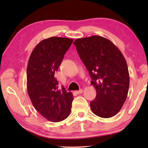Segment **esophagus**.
Listing matches in <instances>:
<instances>
[{
    "label": "esophagus",
    "mask_w": 148,
    "mask_h": 148,
    "mask_svg": "<svg viewBox=\"0 0 148 148\" xmlns=\"http://www.w3.org/2000/svg\"><path fill=\"white\" fill-rule=\"evenodd\" d=\"M83 89H80L79 90H78V91H76V94H81V93H83Z\"/></svg>",
    "instance_id": "1"
}]
</instances>
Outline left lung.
Masks as SVG:
<instances>
[{"label": "left lung", "instance_id": "left-lung-1", "mask_svg": "<svg viewBox=\"0 0 148 148\" xmlns=\"http://www.w3.org/2000/svg\"><path fill=\"white\" fill-rule=\"evenodd\" d=\"M97 92L90 108L103 118L115 116L127 99L130 77L126 60L111 40L99 36L74 42Z\"/></svg>", "mask_w": 148, "mask_h": 148}]
</instances>
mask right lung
I'll return each instance as SVG.
<instances>
[{
	"label": "right lung",
	"instance_id": "right-lung-1",
	"mask_svg": "<svg viewBox=\"0 0 148 148\" xmlns=\"http://www.w3.org/2000/svg\"><path fill=\"white\" fill-rule=\"evenodd\" d=\"M72 42L65 37L44 39L33 49L28 62V94L37 111L52 122L63 121L71 112L73 95L58 88L55 73Z\"/></svg>",
	"mask_w": 148,
	"mask_h": 148
}]
</instances>
